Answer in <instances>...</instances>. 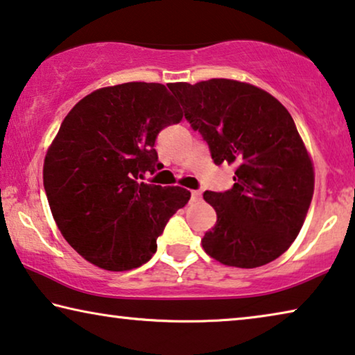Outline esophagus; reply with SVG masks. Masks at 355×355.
Here are the masks:
<instances>
[{
    "label": "esophagus",
    "instance_id": "esophagus-1",
    "mask_svg": "<svg viewBox=\"0 0 355 355\" xmlns=\"http://www.w3.org/2000/svg\"><path fill=\"white\" fill-rule=\"evenodd\" d=\"M200 196H202V193H200L199 189H194V191H191V199L193 200H200Z\"/></svg>",
    "mask_w": 355,
    "mask_h": 355
}]
</instances>
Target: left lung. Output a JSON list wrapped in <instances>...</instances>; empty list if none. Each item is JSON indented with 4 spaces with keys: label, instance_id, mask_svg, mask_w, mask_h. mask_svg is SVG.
<instances>
[{
    "label": "left lung",
    "instance_id": "obj_1",
    "mask_svg": "<svg viewBox=\"0 0 355 355\" xmlns=\"http://www.w3.org/2000/svg\"><path fill=\"white\" fill-rule=\"evenodd\" d=\"M184 118L211 159L236 167L230 191H205L216 223L202 248L226 266L258 268L296 239L314 194V166L287 108L263 89L234 79L177 83Z\"/></svg>",
    "mask_w": 355,
    "mask_h": 355
}]
</instances>
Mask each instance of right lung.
<instances>
[{
  "label": "right lung",
  "instance_id": "1",
  "mask_svg": "<svg viewBox=\"0 0 355 355\" xmlns=\"http://www.w3.org/2000/svg\"><path fill=\"white\" fill-rule=\"evenodd\" d=\"M182 118L159 83L97 89L65 116L42 178L57 228L84 260L118 272L155 255L156 239L191 193L141 178L159 167L157 134Z\"/></svg>",
  "mask_w": 355,
  "mask_h": 355
}]
</instances>
